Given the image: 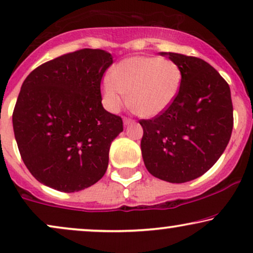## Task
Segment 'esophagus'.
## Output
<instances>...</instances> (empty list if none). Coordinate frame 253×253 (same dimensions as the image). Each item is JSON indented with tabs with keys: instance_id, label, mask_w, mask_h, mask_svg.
<instances>
[{
	"instance_id": "34e87169",
	"label": "esophagus",
	"mask_w": 253,
	"mask_h": 253,
	"mask_svg": "<svg viewBox=\"0 0 253 253\" xmlns=\"http://www.w3.org/2000/svg\"><path fill=\"white\" fill-rule=\"evenodd\" d=\"M133 123H134V120L128 119V118H124V125H125V126H128V125L133 124Z\"/></svg>"
}]
</instances>
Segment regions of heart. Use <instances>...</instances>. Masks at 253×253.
I'll return each instance as SVG.
<instances>
[{
    "label": "heart",
    "instance_id": "b5f03b06",
    "mask_svg": "<svg viewBox=\"0 0 253 253\" xmlns=\"http://www.w3.org/2000/svg\"><path fill=\"white\" fill-rule=\"evenodd\" d=\"M101 94L105 107L118 112L125 95L133 112L142 118L165 113L176 100L182 85L180 66L170 59L154 56H134L112 68Z\"/></svg>",
    "mask_w": 253,
    "mask_h": 253
}]
</instances>
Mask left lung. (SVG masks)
Instances as JSON below:
<instances>
[{
    "instance_id": "left-lung-1",
    "label": "left lung",
    "mask_w": 253,
    "mask_h": 253,
    "mask_svg": "<svg viewBox=\"0 0 253 253\" xmlns=\"http://www.w3.org/2000/svg\"><path fill=\"white\" fill-rule=\"evenodd\" d=\"M180 66L182 85L165 113L141 120V152L153 176L184 183L207 172L228 146L233 127L230 87L210 64L196 57L160 52Z\"/></svg>"
}]
</instances>
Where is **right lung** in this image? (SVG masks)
<instances>
[{
	"label": "right lung",
	"instance_id": "right-lung-1",
	"mask_svg": "<svg viewBox=\"0 0 253 253\" xmlns=\"http://www.w3.org/2000/svg\"><path fill=\"white\" fill-rule=\"evenodd\" d=\"M110 52L83 49L35 69L22 84L12 127L22 160L41 183L75 193L106 172L120 117L101 104L100 83Z\"/></svg>",
	"mask_w": 253,
	"mask_h": 253
}]
</instances>
